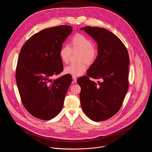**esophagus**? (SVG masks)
I'll return each instance as SVG.
<instances>
[{
  "mask_svg": "<svg viewBox=\"0 0 152 152\" xmlns=\"http://www.w3.org/2000/svg\"><path fill=\"white\" fill-rule=\"evenodd\" d=\"M72 79H73V81H74L75 83H77V77H74V76H73V77H72Z\"/></svg>",
  "mask_w": 152,
  "mask_h": 152,
  "instance_id": "1",
  "label": "esophagus"
}]
</instances>
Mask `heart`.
I'll list each match as a JSON object with an SVG mask.
<instances>
[{
	"instance_id": "heart-1",
	"label": "heart",
	"mask_w": 152,
	"mask_h": 152,
	"mask_svg": "<svg viewBox=\"0 0 152 152\" xmlns=\"http://www.w3.org/2000/svg\"><path fill=\"white\" fill-rule=\"evenodd\" d=\"M72 49L80 50V60L81 61L71 63L65 67L64 72L72 76H80L87 69L85 61L88 64L93 63L97 56V50L89 38L83 34H77L72 38L70 45L64 44L60 50L59 56L63 63L68 62Z\"/></svg>"
}]
</instances>
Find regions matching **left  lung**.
I'll return each mask as SVG.
<instances>
[{
  "instance_id": "8db88e82",
  "label": "left lung",
  "mask_w": 152,
  "mask_h": 152,
  "mask_svg": "<svg viewBox=\"0 0 152 152\" xmlns=\"http://www.w3.org/2000/svg\"><path fill=\"white\" fill-rule=\"evenodd\" d=\"M98 44V56L87 70V75L77 80L81 87V105L91 120L100 122L114 116L121 108L127 93L129 57L122 41L108 30L82 27ZM101 79L96 83L90 78Z\"/></svg>"
}]
</instances>
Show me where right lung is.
<instances>
[{
    "label": "right lung",
    "mask_w": 152,
    "mask_h": 152,
    "mask_svg": "<svg viewBox=\"0 0 152 152\" xmlns=\"http://www.w3.org/2000/svg\"><path fill=\"white\" fill-rule=\"evenodd\" d=\"M72 27L61 25L44 29L22 47L16 80L23 105L34 117L48 121L61 110L71 75L52 80L63 71L59 51Z\"/></svg>",
    "instance_id": "add662e5"
}]
</instances>
